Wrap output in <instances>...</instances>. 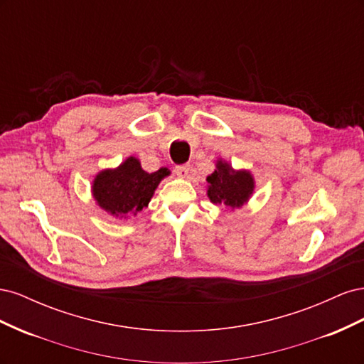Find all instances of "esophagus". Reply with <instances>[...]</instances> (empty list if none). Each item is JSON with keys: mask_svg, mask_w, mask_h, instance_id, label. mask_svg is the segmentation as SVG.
<instances>
[{"mask_svg": "<svg viewBox=\"0 0 364 364\" xmlns=\"http://www.w3.org/2000/svg\"><path fill=\"white\" fill-rule=\"evenodd\" d=\"M174 173L179 176V178H188V173H190V164H182V165H176Z\"/></svg>", "mask_w": 364, "mask_h": 364, "instance_id": "34e87169", "label": "esophagus"}]
</instances>
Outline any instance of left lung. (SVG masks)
<instances>
[{
  "label": "left lung",
  "instance_id": "1",
  "mask_svg": "<svg viewBox=\"0 0 364 364\" xmlns=\"http://www.w3.org/2000/svg\"><path fill=\"white\" fill-rule=\"evenodd\" d=\"M208 197L215 205L228 208H241L255 188V181L247 170H234L222 159L215 164V170L206 178Z\"/></svg>",
  "mask_w": 364,
  "mask_h": 364
}]
</instances>
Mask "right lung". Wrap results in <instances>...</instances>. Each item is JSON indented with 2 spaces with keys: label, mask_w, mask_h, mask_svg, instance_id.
<instances>
[{
  "label": "right lung",
  "mask_w": 364,
  "mask_h": 364,
  "mask_svg": "<svg viewBox=\"0 0 364 364\" xmlns=\"http://www.w3.org/2000/svg\"><path fill=\"white\" fill-rule=\"evenodd\" d=\"M168 174L167 168L147 173L142 170L139 159L130 156L117 168H107L95 176L92 196L98 206L111 215H136L147 208L159 182Z\"/></svg>",
  "instance_id": "obj_1"
}]
</instances>
